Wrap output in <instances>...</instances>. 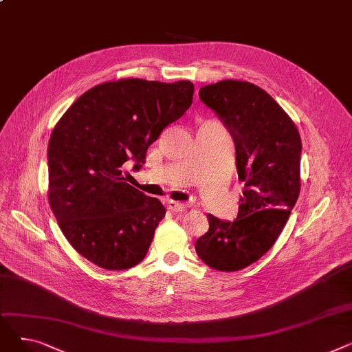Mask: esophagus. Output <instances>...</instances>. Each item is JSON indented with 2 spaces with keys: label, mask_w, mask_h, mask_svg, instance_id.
<instances>
[{
  "label": "esophagus",
  "mask_w": 352,
  "mask_h": 352,
  "mask_svg": "<svg viewBox=\"0 0 352 352\" xmlns=\"http://www.w3.org/2000/svg\"><path fill=\"white\" fill-rule=\"evenodd\" d=\"M166 208H168V210L173 211V212H182V211H186L187 206L182 204V202L168 199V202H166Z\"/></svg>",
  "instance_id": "esophagus-1"
}]
</instances>
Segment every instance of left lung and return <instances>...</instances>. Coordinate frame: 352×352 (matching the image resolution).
<instances>
[{"label":"left lung","mask_w":352,"mask_h":352,"mask_svg":"<svg viewBox=\"0 0 352 352\" xmlns=\"http://www.w3.org/2000/svg\"><path fill=\"white\" fill-rule=\"evenodd\" d=\"M198 96L230 131L245 186L236 218L231 223L208 214L210 230L195 251L214 270L238 271L274 245L298 199L301 137L285 111L251 82L223 80L199 88Z\"/></svg>","instance_id":"8db88e82"}]
</instances>
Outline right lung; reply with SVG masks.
<instances>
[{
    "label": "right lung",
    "mask_w": 352,
    "mask_h": 352,
    "mask_svg": "<svg viewBox=\"0 0 352 352\" xmlns=\"http://www.w3.org/2000/svg\"><path fill=\"white\" fill-rule=\"evenodd\" d=\"M191 81L140 78L92 87L54 126L48 142V201L80 255L109 271L140 264L165 217L160 199L121 177L122 165L145 162L162 129L192 104Z\"/></svg>",
    "instance_id": "obj_1"
}]
</instances>
